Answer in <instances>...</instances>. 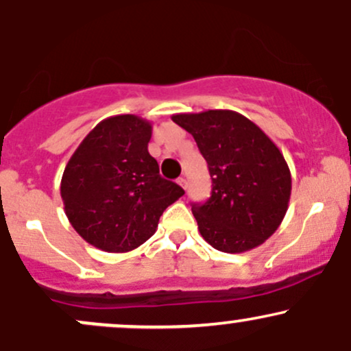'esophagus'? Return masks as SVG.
<instances>
[{
  "instance_id": "1",
  "label": "esophagus",
  "mask_w": 351,
  "mask_h": 351,
  "mask_svg": "<svg viewBox=\"0 0 351 351\" xmlns=\"http://www.w3.org/2000/svg\"><path fill=\"white\" fill-rule=\"evenodd\" d=\"M178 184L183 189H186V186H188V183H186V178H184V176H180L178 178Z\"/></svg>"
}]
</instances>
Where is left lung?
<instances>
[{
  "label": "left lung",
  "instance_id": "8db88e82",
  "mask_svg": "<svg viewBox=\"0 0 351 351\" xmlns=\"http://www.w3.org/2000/svg\"><path fill=\"white\" fill-rule=\"evenodd\" d=\"M208 162L206 203L193 204L203 239L221 252L251 251L280 226L291 199L289 165L277 145L234 110L176 114Z\"/></svg>",
  "mask_w": 351,
  "mask_h": 351
}]
</instances>
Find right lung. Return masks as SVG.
Segmentation results:
<instances>
[{
    "instance_id": "right-lung-1",
    "label": "right lung",
    "mask_w": 351,
    "mask_h": 351,
    "mask_svg": "<svg viewBox=\"0 0 351 351\" xmlns=\"http://www.w3.org/2000/svg\"><path fill=\"white\" fill-rule=\"evenodd\" d=\"M152 123L114 115L95 125L66 165L64 211L77 234L106 252H128L150 239L160 216L184 195L160 176L148 153Z\"/></svg>"
}]
</instances>
